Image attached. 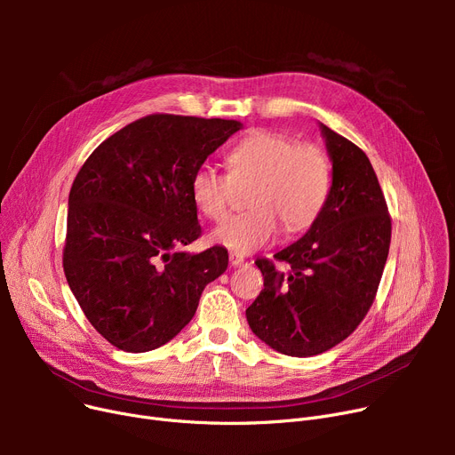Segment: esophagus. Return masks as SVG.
Returning <instances> with one entry per match:
<instances>
[{
    "mask_svg": "<svg viewBox=\"0 0 455 455\" xmlns=\"http://www.w3.org/2000/svg\"><path fill=\"white\" fill-rule=\"evenodd\" d=\"M245 264V259H243V256H240V254H230V266L232 267H242Z\"/></svg>",
    "mask_w": 455,
    "mask_h": 455,
    "instance_id": "obj_1",
    "label": "esophagus"
}]
</instances>
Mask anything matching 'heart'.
Here are the masks:
<instances>
[{
    "label": "heart",
    "mask_w": 455,
    "mask_h": 455,
    "mask_svg": "<svg viewBox=\"0 0 455 455\" xmlns=\"http://www.w3.org/2000/svg\"><path fill=\"white\" fill-rule=\"evenodd\" d=\"M228 175L199 167L191 175L189 194L204 218H225L234 186L251 184L247 206L212 232V242L235 254L266 247L278 234L300 232L312 225L330 194L331 165L315 143H297L288 134L254 131L227 155Z\"/></svg>",
    "instance_id": "heart-1"
}]
</instances>
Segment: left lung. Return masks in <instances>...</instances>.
Returning a JSON list of instances; mask_svg holds the SVG:
<instances>
[{
  "label": "left lung",
  "instance_id": "8db88e82",
  "mask_svg": "<svg viewBox=\"0 0 455 455\" xmlns=\"http://www.w3.org/2000/svg\"><path fill=\"white\" fill-rule=\"evenodd\" d=\"M331 160V186L319 218L275 258L280 273L258 258L264 290L247 321L271 348L295 357L317 355L357 328L374 302L391 245V215L367 155L321 124Z\"/></svg>",
  "mask_w": 455,
  "mask_h": 455
}]
</instances>
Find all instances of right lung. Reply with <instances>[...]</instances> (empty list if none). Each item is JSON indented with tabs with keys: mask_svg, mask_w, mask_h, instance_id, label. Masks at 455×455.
<instances>
[{
	"mask_svg": "<svg viewBox=\"0 0 455 455\" xmlns=\"http://www.w3.org/2000/svg\"><path fill=\"white\" fill-rule=\"evenodd\" d=\"M240 129L235 119L151 114L107 138L79 170L64 275L86 319L119 350L172 341L206 283L227 271V249L180 247L201 235L191 175Z\"/></svg>",
	"mask_w": 455,
	"mask_h": 455,
	"instance_id": "add662e5",
	"label": "right lung"
}]
</instances>
